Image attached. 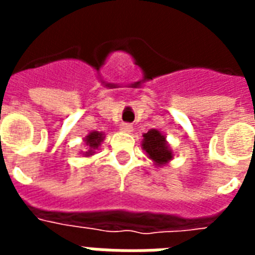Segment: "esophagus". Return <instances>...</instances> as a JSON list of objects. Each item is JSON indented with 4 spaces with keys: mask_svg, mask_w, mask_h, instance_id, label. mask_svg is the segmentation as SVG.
I'll use <instances>...</instances> for the list:
<instances>
[{
    "mask_svg": "<svg viewBox=\"0 0 255 255\" xmlns=\"http://www.w3.org/2000/svg\"><path fill=\"white\" fill-rule=\"evenodd\" d=\"M120 131L122 132H132V126L131 124L128 123H123L122 126H120Z\"/></svg>",
    "mask_w": 255,
    "mask_h": 255,
    "instance_id": "obj_1",
    "label": "esophagus"
}]
</instances>
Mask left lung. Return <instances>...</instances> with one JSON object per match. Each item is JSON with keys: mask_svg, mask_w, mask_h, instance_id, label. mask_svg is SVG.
<instances>
[{"mask_svg": "<svg viewBox=\"0 0 255 255\" xmlns=\"http://www.w3.org/2000/svg\"><path fill=\"white\" fill-rule=\"evenodd\" d=\"M141 148L147 152V156L153 161L156 167L167 165L173 159V152L170 149L165 135L161 131L152 128L143 135Z\"/></svg>", "mask_w": 255, "mask_h": 255, "instance_id": "8db88e82", "label": "left lung"}]
</instances>
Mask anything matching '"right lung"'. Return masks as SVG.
<instances>
[{"mask_svg":"<svg viewBox=\"0 0 255 255\" xmlns=\"http://www.w3.org/2000/svg\"><path fill=\"white\" fill-rule=\"evenodd\" d=\"M104 137H106L104 132L99 131H91L87 136H86L85 139H83L86 151H82V153L85 155V157H90V156H92L95 153V149L99 148V145L102 144Z\"/></svg>","mask_w":255,"mask_h":255,"instance_id":"obj_1","label":"right lung"}]
</instances>
